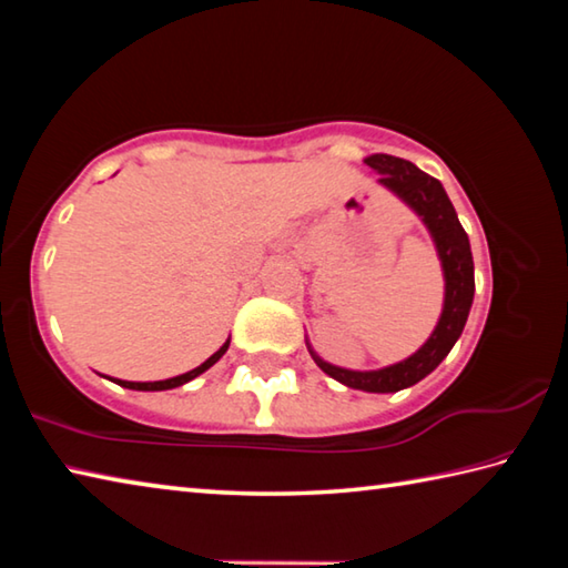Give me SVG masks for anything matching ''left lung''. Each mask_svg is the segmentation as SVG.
Listing matches in <instances>:
<instances>
[{"mask_svg":"<svg viewBox=\"0 0 568 568\" xmlns=\"http://www.w3.org/2000/svg\"><path fill=\"white\" fill-rule=\"evenodd\" d=\"M365 165L381 172V185L390 187L398 197L416 210L423 217V223L428 225L430 235L436 240L440 263H444L446 275V303L444 313L436 331L426 345L418 353H413L408 361L390 365L383 371H343L335 365L321 361L313 353V361L321 365L323 373H328L331 378L341 381L343 386L368 390V393H396L400 388H408L420 378H426L430 371L438 368V363L446 358L458 341V335L464 333V325L468 318L470 303H474V257H470V245L464 225L458 223V215L446 190L440 187L436 178L426 175L418 170L413 162L393 158V155H371L363 160Z\"/></svg>","mask_w":568,"mask_h":568,"instance_id":"obj_1","label":"left lung"}]
</instances>
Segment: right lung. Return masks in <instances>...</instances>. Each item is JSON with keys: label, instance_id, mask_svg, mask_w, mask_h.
Masks as SVG:
<instances>
[{"label": "right lung", "instance_id": "obj_1", "mask_svg": "<svg viewBox=\"0 0 568 568\" xmlns=\"http://www.w3.org/2000/svg\"><path fill=\"white\" fill-rule=\"evenodd\" d=\"M227 345H230V341L223 345V348H220L217 353H213L210 355V358L203 363V365H197L195 371H190V373H182V376H178V378H168V381H155V383H132V381H118L122 388H132V390H168V388H178V386H182V383H187V381H192V378H197L200 373H205L210 365H215L220 358H223V353L227 351Z\"/></svg>", "mask_w": 568, "mask_h": 568}]
</instances>
